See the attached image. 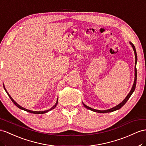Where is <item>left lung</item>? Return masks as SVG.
<instances>
[{
  "mask_svg": "<svg viewBox=\"0 0 146 146\" xmlns=\"http://www.w3.org/2000/svg\"><path fill=\"white\" fill-rule=\"evenodd\" d=\"M129 44H131V46H132L133 48V50L134 52V55H135V67H134V72H135V73H134V75H135V77H134V83H133V87L131 88V89L130 92H129V94H128V96H127L126 97V98L123 100V101L120 103L118 105L116 106L115 107L111 108V109H108V110H96V109H92V108L89 107L88 106H87L86 105H85V104L83 102V104L84 105V106L86 108V109H89V110H91L93 111H95V112H98V113H109V112H112V111H114L115 110H119V109H121V108L125 105V104H126V102L128 101V100L129 99V98L131 97V96L132 95V94L133 93V92L134 91V90H135V88H136V80H137V70H136V63H137V54H136V48H135V47H134V46L133 45V43H131V42H129Z\"/></svg>",
  "mask_w": 146,
  "mask_h": 146,
  "instance_id": "obj_1",
  "label": "left lung"
}]
</instances>
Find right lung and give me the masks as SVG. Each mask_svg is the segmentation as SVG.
I'll list each match as a JSON object with an SVG mask.
<instances>
[{
  "label": "right lung",
  "mask_w": 146,
  "mask_h": 146,
  "mask_svg": "<svg viewBox=\"0 0 146 146\" xmlns=\"http://www.w3.org/2000/svg\"><path fill=\"white\" fill-rule=\"evenodd\" d=\"M3 88H4V89H5V92H7V94H8V96H9V98H10V99L12 100V101L13 102V104H15V105L17 107H18L19 108V109H21V110H25V111H28V112H29V113H35V114H43V113H47V112H48V111H49L50 110H52V109H54V108H55V107L57 106V104H58V99H57V102H56V103H55V105L52 107L51 109H50L49 110H45V111H32V110H28V109H25V108H23V107H22L21 106H20L19 104H18L15 101V100L12 99V97H11L10 96V94H9L8 93V92L7 91V90H6V89H5V86H4V84H3Z\"/></svg>",
  "instance_id": "right-lung-1"
}]
</instances>
